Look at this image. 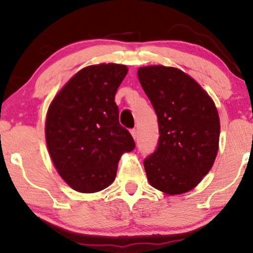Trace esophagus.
<instances>
[{
    "mask_svg": "<svg viewBox=\"0 0 253 253\" xmlns=\"http://www.w3.org/2000/svg\"><path fill=\"white\" fill-rule=\"evenodd\" d=\"M130 134H132L133 139H134V140H135V139H136V134H138V132H136V129L133 128V129H130Z\"/></svg>",
    "mask_w": 253,
    "mask_h": 253,
    "instance_id": "obj_1",
    "label": "esophagus"
}]
</instances>
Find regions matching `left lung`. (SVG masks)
<instances>
[{
	"label": "left lung",
	"instance_id": "obj_1",
	"mask_svg": "<svg viewBox=\"0 0 253 253\" xmlns=\"http://www.w3.org/2000/svg\"><path fill=\"white\" fill-rule=\"evenodd\" d=\"M159 125L158 147L144 161L147 181L167 195L190 191L210 172L219 150L220 119L208 92L172 66L138 69Z\"/></svg>",
	"mask_w": 253,
	"mask_h": 253
}]
</instances>
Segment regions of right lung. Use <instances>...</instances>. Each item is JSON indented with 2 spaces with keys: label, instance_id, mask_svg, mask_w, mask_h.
I'll list each match as a JSON object with an SVG mask.
<instances>
[{
  "label": "right lung",
  "instance_id": "right-lung-1",
  "mask_svg": "<svg viewBox=\"0 0 253 253\" xmlns=\"http://www.w3.org/2000/svg\"><path fill=\"white\" fill-rule=\"evenodd\" d=\"M127 72L123 64L86 66L68 81L48 107V153L59 176L78 193H97L112 184L121 156L134 150L132 135L119 123L114 102Z\"/></svg>",
  "mask_w": 253,
  "mask_h": 253
}]
</instances>
